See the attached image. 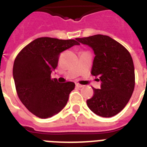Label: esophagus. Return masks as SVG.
I'll use <instances>...</instances> for the list:
<instances>
[{
  "label": "esophagus",
  "instance_id": "esophagus-1",
  "mask_svg": "<svg viewBox=\"0 0 147 147\" xmlns=\"http://www.w3.org/2000/svg\"><path fill=\"white\" fill-rule=\"evenodd\" d=\"M76 86L77 88H82L83 87V85H80V84H78V83H77V84H76Z\"/></svg>",
  "mask_w": 147,
  "mask_h": 147
}]
</instances>
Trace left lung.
<instances>
[{
    "label": "left lung",
    "mask_w": 147,
    "mask_h": 147,
    "mask_svg": "<svg viewBox=\"0 0 147 147\" xmlns=\"http://www.w3.org/2000/svg\"><path fill=\"white\" fill-rule=\"evenodd\" d=\"M76 40L93 49L92 75L101 82L100 89L93 88L88 107L103 117L116 115L127 105L134 89V65L130 53L108 36L98 34Z\"/></svg>",
    "instance_id": "1"
}]
</instances>
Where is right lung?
<instances>
[{
  "instance_id": "obj_1",
  "label": "right lung",
  "mask_w": 147,
  "mask_h": 147,
  "mask_svg": "<svg viewBox=\"0 0 147 147\" xmlns=\"http://www.w3.org/2000/svg\"><path fill=\"white\" fill-rule=\"evenodd\" d=\"M75 45H79L75 40L37 38L15 59L13 76L17 95L23 105L40 118L51 117L61 111L75 88L74 82L60 84L56 78H51L60 53Z\"/></svg>"
}]
</instances>
